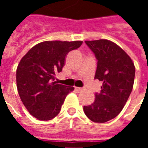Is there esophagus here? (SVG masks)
<instances>
[{
  "instance_id": "obj_1",
  "label": "esophagus",
  "mask_w": 148,
  "mask_h": 148,
  "mask_svg": "<svg viewBox=\"0 0 148 148\" xmlns=\"http://www.w3.org/2000/svg\"><path fill=\"white\" fill-rule=\"evenodd\" d=\"M76 90L78 92H82V91H85L86 89L85 88H76Z\"/></svg>"
}]
</instances>
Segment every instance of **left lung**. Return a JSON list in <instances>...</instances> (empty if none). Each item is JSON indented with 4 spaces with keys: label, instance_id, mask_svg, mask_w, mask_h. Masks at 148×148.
I'll use <instances>...</instances> for the list:
<instances>
[{
    "label": "left lung",
    "instance_id": "8db88e82",
    "mask_svg": "<svg viewBox=\"0 0 148 148\" xmlns=\"http://www.w3.org/2000/svg\"><path fill=\"white\" fill-rule=\"evenodd\" d=\"M97 60L94 79L102 82L92 105L84 106V112L96 123L115 118L124 108L133 87L135 66L123 49L112 41H86Z\"/></svg>",
    "mask_w": 148,
    "mask_h": 148
}]
</instances>
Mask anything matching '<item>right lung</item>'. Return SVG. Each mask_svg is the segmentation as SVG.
<instances>
[{"label": "right lung", "mask_w": 148, "mask_h": 148, "mask_svg": "<svg viewBox=\"0 0 148 148\" xmlns=\"http://www.w3.org/2000/svg\"><path fill=\"white\" fill-rule=\"evenodd\" d=\"M82 41H45L34 46L22 58L16 70L20 97L27 111L40 121H49L59 113L74 87L56 84L68 53L80 47Z\"/></svg>", "instance_id": "obj_1"}]
</instances>
